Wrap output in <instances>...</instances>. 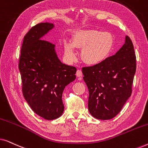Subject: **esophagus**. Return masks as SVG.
<instances>
[{
	"label": "esophagus",
	"instance_id": "1",
	"mask_svg": "<svg viewBox=\"0 0 148 148\" xmlns=\"http://www.w3.org/2000/svg\"><path fill=\"white\" fill-rule=\"evenodd\" d=\"M82 71L81 70H79V69H78L77 71V72H76V75L77 76V77H82Z\"/></svg>",
	"mask_w": 148,
	"mask_h": 148
}]
</instances>
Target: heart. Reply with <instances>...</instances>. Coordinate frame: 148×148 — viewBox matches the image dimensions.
<instances>
[{
  "label": "heart",
  "instance_id": "obj_1",
  "mask_svg": "<svg viewBox=\"0 0 148 148\" xmlns=\"http://www.w3.org/2000/svg\"><path fill=\"white\" fill-rule=\"evenodd\" d=\"M113 37L108 32L88 29L75 34L72 42H64V52L71 62L77 58L75 49H82L81 56L86 64L96 65L108 57L112 49Z\"/></svg>",
  "mask_w": 148,
  "mask_h": 148
}]
</instances>
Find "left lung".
Segmentation results:
<instances>
[{"label":"left lung","mask_w":148,"mask_h":148,"mask_svg":"<svg viewBox=\"0 0 148 148\" xmlns=\"http://www.w3.org/2000/svg\"><path fill=\"white\" fill-rule=\"evenodd\" d=\"M136 71V56L130 38L114 55L100 64L82 69L89 90L88 110L100 120L114 118L120 112L132 93Z\"/></svg>","instance_id":"8db88e82"}]
</instances>
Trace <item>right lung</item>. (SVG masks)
Instances as JSON below:
<instances>
[{
	"label": "right lung",
	"mask_w": 148,
	"mask_h": 148,
	"mask_svg": "<svg viewBox=\"0 0 148 148\" xmlns=\"http://www.w3.org/2000/svg\"><path fill=\"white\" fill-rule=\"evenodd\" d=\"M54 27L46 22L29 29L23 38L19 62L24 98L34 112L46 120L62 114V92L76 78V68L61 62L55 45L41 40Z\"/></svg>",
	"instance_id": "obj_1"
}]
</instances>
